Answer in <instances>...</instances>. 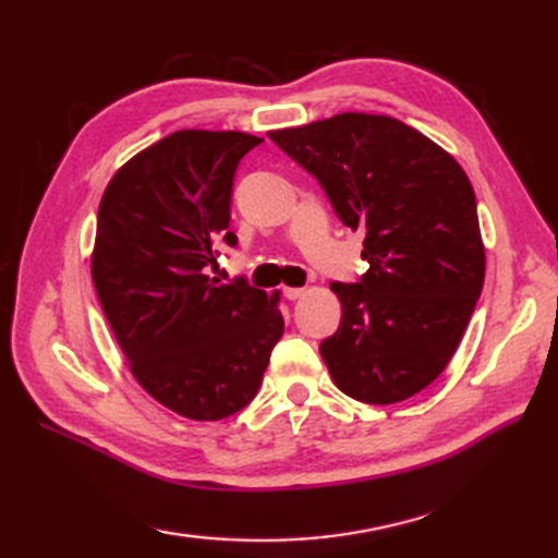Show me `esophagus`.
<instances>
[{"label":"esophagus","instance_id":"esophagus-1","mask_svg":"<svg viewBox=\"0 0 558 558\" xmlns=\"http://www.w3.org/2000/svg\"><path fill=\"white\" fill-rule=\"evenodd\" d=\"M282 294H286V300L294 302V300H302L304 294H306V290L304 288H286V290H282Z\"/></svg>","mask_w":558,"mask_h":558}]
</instances>
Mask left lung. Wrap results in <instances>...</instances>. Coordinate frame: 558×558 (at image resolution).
<instances>
[{
  "label": "left lung",
  "instance_id": "obj_1",
  "mask_svg": "<svg viewBox=\"0 0 558 558\" xmlns=\"http://www.w3.org/2000/svg\"><path fill=\"white\" fill-rule=\"evenodd\" d=\"M364 232L369 270L333 282L338 330L318 350L342 393L390 405L446 369L484 286L477 201L434 141L393 117L345 112L268 134Z\"/></svg>",
  "mask_w": 558,
  "mask_h": 558
}]
</instances>
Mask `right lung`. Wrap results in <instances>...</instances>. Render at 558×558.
<instances>
[{"instance_id":"right-lung-1","label":"right lung","mask_w":558,"mask_h":558,"mask_svg":"<svg viewBox=\"0 0 558 558\" xmlns=\"http://www.w3.org/2000/svg\"><path fill=\"white\" fill-rule=\"evenodd\" d=\"M258 136L184 129L141 150L100 201L93 282L136 381L160 405L216 422L254 400L282 336L278 292L208 276L236 246V165Z\"/></svg>"}]
</instances>
